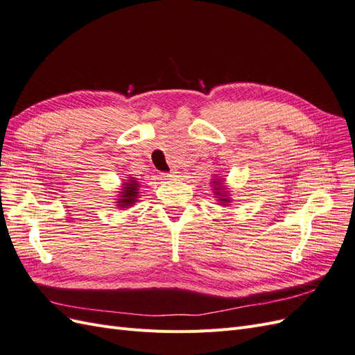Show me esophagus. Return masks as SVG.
I'll return each mask as SVG.
<instances>
[{
    "mask_svg": "<svg viewBox=\"0 0 355 355\" xmlns=\"http://www.w3.org/2000/svg\"><path fill=\"white\" fill-rule=\"evenodd\" d=\"M176 175H178V171H171V173H161V176H163L164 179H173V178H176Z\"/></svg>",
    "mask_w": 355,
    "mask_h": 355,
    "instance_id": "esophagus-1",
    "label": "esophagus"
}]
</instances>
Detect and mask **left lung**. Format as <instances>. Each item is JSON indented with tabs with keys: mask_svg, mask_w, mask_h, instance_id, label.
<instances>
[{
	"mask_svg": "<svg viewBox=\"0 0 355 355\" xmlns=\"http://www.w3.org/2000/svg\"><path fill=\"white\" fill-rule=\"evenodd\" d=\"M213 189H214V196H216V198H219V201H220V204H228V202H231V200H230V197L227 196V191L223 189V187H222V180H216L214 179V182H213Z\"/></svg>",
	"mask_w": 355,
	"mask_h": 355,
	"instance_id": "obj_1",
	"label": "left lung"
}]
</instances>
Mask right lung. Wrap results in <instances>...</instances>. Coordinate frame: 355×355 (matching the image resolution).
<instances>
[{
	"label": "right lung",
	"mask_w": 355,
	"mask_h": 355,
	"mask_svg": "<svg viewBox=\"0 0 355 355\" xmlns=\"http://www.w3.org/2000/svg\"><path fill=\"white\" fill-rule=\"evenodd\" d=\"M139 198V184L137 180L130 178L127 182L123 184L121 192H120V198H118V207H123V209H128L130 206L137 201Z\"/></svg>",
	"instance_id": "1"
}]
</instances>
